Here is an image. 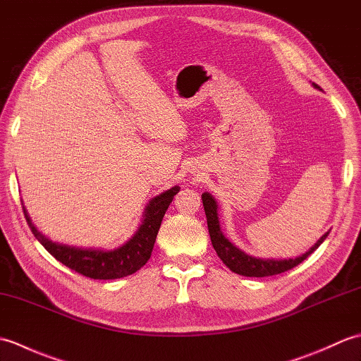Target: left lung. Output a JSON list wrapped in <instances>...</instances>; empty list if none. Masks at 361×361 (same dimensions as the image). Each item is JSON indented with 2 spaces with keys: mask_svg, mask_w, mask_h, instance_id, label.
<instances>
[{
  "mask_svg": "<svg viewBox=\"0 0 361 361\" xmlns=\"http://www.w3.org/2000/svg\"><path fill=\"white\" fill-rule=\"evenodd\" d=\"M313 85H315V83H313ZM315 88H319V87L315 85ZM202 200H203V206H204L206 220H208L211 242H212L214 250H216V252H217V256L224 260V264L229 268V270L237 273V274L247 276V278H265V276H274V274L291 270L293 267L301 264L304 259H307L329 235V233H326L307 252H305V255L295 257V259H281V260H278V259H257V257L245 255L243 251L234 247V245L224 235V233L220 231L219 217H217V203L212 198V195L204 192L202 195Z\"/></svg>",
  "mask_w": 361,
  "mask_h": 361,
  "instance_id": "1",
  "label": "left lung"
}]
</instances>
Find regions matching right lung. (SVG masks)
Returning a JSON list of instances; mask_svg holds the SVG:
<instances>
[{
	"label": "right lung",
	"instance_id": "right-lung-1",
	"mask_svg": "<svg viewBox=\"0 0 361 361\" xmlns=\"http://www.w3.org/2000/svg\"><path fill=\"white\" fill-rule=\"evenodd\" d=\"M180 192V188H171L166 192L157 195L147 203L142 214V221L137 231L133 234L130 240H127L122 247L104 251V250H91V248H75L68 247L49 239L37 231V228L30 221L27 212L23 206V212L30 231L35 235V239L48 250L49 255L56 257L59 262H62L71 270L78 271L91 279H119L124 276L133 274L141 267L147 264L150 259L153 245L157 240V234L159 231L161 221L164 214L172 203L173 197Z\"/></svg>",
	"mask_w": 361,
	"mask_h": 361
}]
</instances>
